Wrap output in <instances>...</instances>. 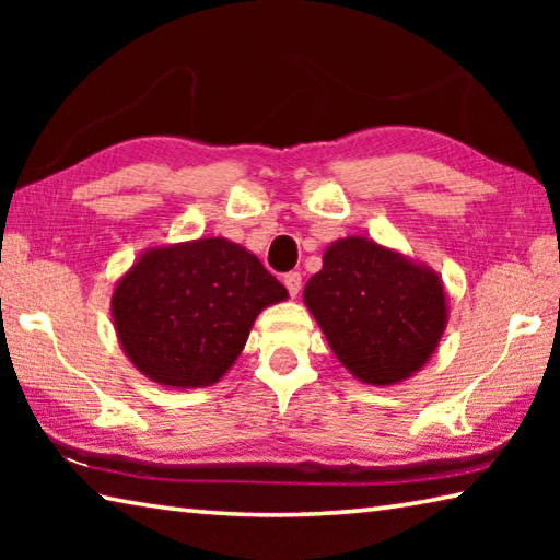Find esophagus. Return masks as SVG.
Segmentation results:
<instances>
[{
	"label": "esophagus",
	"mask_w": 560,
	"mask_h": 560,
	"mask_svg": "<svg viewBox=\"0 0 560 560\" xmlns=\"http://www.w3.org/2000/svg\"><path fill=\"white\" fill-rule=\"evenodd\" d=\"M283 287L289 289L291 299H296L299 293H301V273L299 271H289L287 277H283Z\"/></svg>",
	"instance_id": "obj_1"
}]
</instances>
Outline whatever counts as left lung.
I'll return each mask as SVG.
<instances>
[{
    "label": "left lung",
    "mask_w": 560,
    "mask_h": 560,
    "mask_svg": "<svg viewBox=\"0 0 560 560\" xmlns=\"http://www.w3.org/2000/svg\"><path fill=\"white\" fill-rule=\"evenodd\" d=\"M303 303L346 371L381 387L420 373L450 318L438 271L355 234L326 246Z\"/></svg>",
    "instance_id": "8db88e82"
}]
</instances>
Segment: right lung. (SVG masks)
<instances>
[{
	"label": "right lung",
	"mask_w": 560,
	"mask_h": 560,
	"mask_svg": "<svg viewBox=\"0 0 560 560\" xmlns=\"http://www.w3.org/2000/svg\"><path fill=\"white\" fill-rule=\"evenodd\" d=\"M289 299L257 254L224 236L148 246L110 293L122 353L177 390L220 383L264 308Z\"/></svg>",
	"instance_id": "obj_1"
}]
</instances>
